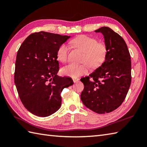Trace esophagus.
<instances>
[{"label":"esophagus","instance_id":"obj_1","mask_svg":"<svg viewBox=\"0 0 147 147\" xmlns=\"http://www.w3.org/2000/svg\"><path fill=\"white\" fill-rule=\"evenodd\" d=\"M78 80H79L78 78H74V79H73V82L74 83H76Z\"/></svg>","mask_w":147,"mask_h":147}]
</instances>
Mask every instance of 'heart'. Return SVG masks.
<instances>
[{"instance_id": "heart-1", "label": "heart", "mask_w": 147, "mask_h": 147, "mask_svg": "<svg viewBox=\"0 0 147 147\" xmlns=\"http://www.w3.org/2000/svg\"><path fill=\"white\" fill-rule=\"evenodd\" d=\"M74 47L84 52L83 61L86 62L90 67H95L104 61L107 55V47L104 43H98L96 39L86 35H81L71 41ZM69 46L63 43L59 47L57 52V59L62 62L67 61L69 52ZM88 66L86 64H76L70 63L62 68L61 73L64 76L76 78L86 74Z\"/></svg>"}]
</instances>
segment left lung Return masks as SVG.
<instances>
[{
	"mask_svg": "<svg viewBox=\"0 0 147 147\" xmlns=\"http://www.w3.org/2000/svg\"><path fill=\"white\" fill-rule=\"evenodd\" d=\"M95 32L104 35L107 52L100 66L81 78L84 84L81 100L92 111L105 114L118 108L125 99L131 82V62L126 43L119 34L106 26Z\"/></svg>",
	"mask_w": 147,
	"mask_h": 147,
	"instance_id": "8db88e82",
	"label": "left lung"
}]
</instances>
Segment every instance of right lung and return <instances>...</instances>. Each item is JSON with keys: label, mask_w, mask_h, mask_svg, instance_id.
Masks as SVG:
<instances>
[{"label": "right lung", "mask_w": 147, "mask_h": 147, "mask_svg": "<svg viewBox=\"0 0 147 147\" xmlns=\"http://www.w3.org/2000/svg\"><path fill=\"white\" fill-rule=\"evenodd\" d=\"M71 36L40 32L31 34L19 49L14 83L21 101L31 113L47 117L61 106V92L73 85L71 78L57 75V52Z\"/></svg>", "instance_id": "1"}]
</instances>
